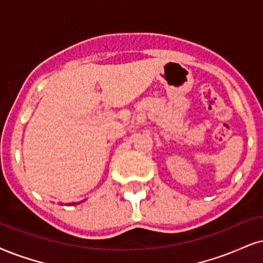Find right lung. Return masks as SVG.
<instances>
[{
    "mask_svg": "<svg viewBox=\"0 0 263 263\" xmlns=\"http://www.w3.org/2000/svg\"><path fill=\"white\" fill-rule=\"evenodd\" d=\"M70 205H72V206H73V205H76V202H72V203H70Z\"/></svg>",
    "mask_w": 263,
    "mask_h": 263,
    "instance_id": "1",
    "label": "right lung"
}]
</instances>
